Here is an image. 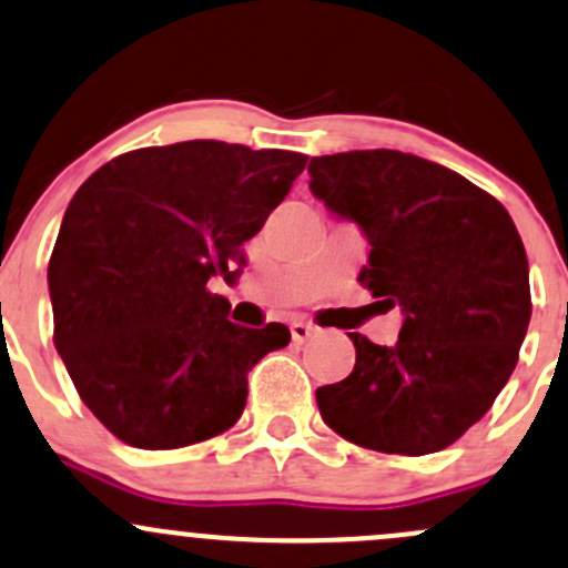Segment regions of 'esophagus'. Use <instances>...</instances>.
<instances>
[{
	"instance_id": "34e87169",
	"label": "esophagus",
	"mask_w": 568,
	"mask_h": 568,
	"mask_svg": "<svg viewBox=\"0 0 568 568\" xmlns=\"http://www.w3.org/2000/svg\"><path fill=\"white\" fill-rule=\"evenodd\" d=\"M313 334H315V329L310 324H304V321H294V324H291V339H294L296 345L307 343V339L313 337Z\"/></svg>"
}]
</instances>
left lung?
I'll return each instance as SVG.
<instances>
[{
  "mask_svg": "<svg viewBox=\"0 0 568 568\" xmlns=\"http://www.w3.org/2000/svg\"><path fill=\"white\" fill-rule=\"evenodd\" d=\"M310 190L369 242L359 283L405 313L392 348L351 332L356 364L315 389L364 449L433 455L487 414L530 321L528 255L509 212L455 171L394 149L310 160Z\"/></svg>",
  "mask_w": 568,
  "mask_h": 568,
  "instance_id": "1",
  "label": "left lung"
}]
</instances>
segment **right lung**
<instances>
[{"mask_svg": "<svg viewBox=\"0 0 568 568\" xmlns=\"http://www.w3.org/2000/svg\"><path fill=\"white\" fill-rule=\"evenodd\" d=\"M307 158L184 141L119 154L81 184L48 261L53 345L87 408L135 449H179L236 425L247 373L288 326L229 321L214 274L244 266Z\"/></svg>", "mask_w": 568, "mask_h": 568, "instance_id": "obj_1", "label": "right lung"}]
</instances>
